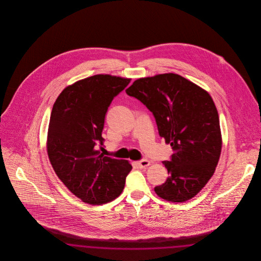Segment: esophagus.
<instances>
[{"instance_id":"obj_1","label":"esophagus","mask_w":261,"mask_h":261,"mask_svg":"<svg viewBox=\"0 0 261 261\" xmlns=\"http://www.w3.org/2000/svg\"><path fill=\"white\" fill-rule=\"evenodd\" d=\"M136 164L139 168H146V167L149 166L150 162L149 161H147V160H142L140 162H137Z\"/></svg>"}]
</instances>
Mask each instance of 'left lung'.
<instances>
[{
  "instance_id": "1",
  "label": "left lung",
  "mask_w": 261,
  "mask_h": 261,
  "mask_svg": "<svg viewBox=\"0 0 261 261\" xmlns=\"http://www.w3.org/2000/svg\"><path fill=\"white\" fill-rule=\"evenodd\" d=\"M155 118L159 134L173 154L164 161L169 177L154 192L163 199L194 198L214 173L221 153L219 116L210 94L174 73L140 78L126 90Z\"/></svg>"
}]
</instances>
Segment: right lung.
Returning <instances> with one entry per match:
<instances>
[{"label": "right lung", "mask_w": 261, "mask_h": 261, "mask_svg": "<svg viewBox=\"0 0 261 261\" xmlns=\"http://www.w3.org/2000/svg\"><path fill=\"white\" fill-rule=\"evenodd\" d=\"M130 79L94 75L65 88L54 103L48 131V155L58 177L84 202L102 204L123 191L132 166L105 156L101 132L112 99Z\"/></svg>", "instance_id": "obj_1"}]
</instances>
